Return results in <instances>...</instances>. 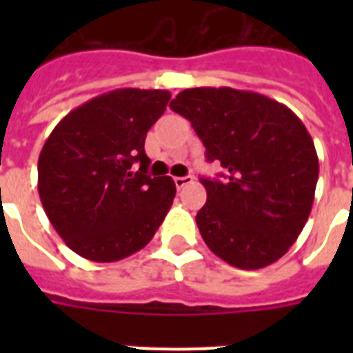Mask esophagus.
Segmentation results:
<instances>
[{
	"mask_svg": "<svg viewBox=\"0 0 353 353\" xmlns=\"http://www.w3.org/2000/svg\"><path fill=\"white\" fill-rule=\"evenodd\" d=\"M194 177L192 176H183V177H174V183H176L177 188H183L187 187L188 183H192Z\"/></svg>",
	"mask_w": 353,
	"mask_h": 353,
	"instance_id": "esophagus-1",
	"label": "esophagus"
}]
</instances>
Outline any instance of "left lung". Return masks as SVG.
I'll list each match as a JSON object with an SVG mask.
<instances>
[{"instance_id":"obj_1","label":"left lung","mask_w":353,"mask_h":353,"mask_svg":"<svg viewBox=\"0 0 353 353\" xmlns=\"http://www.w3.org/2000/svg\"><path fill=\"white\" fill-rule=\"evenodd\" d=\"M190 121L223 179L201 177L207 203L196 214L201 238L238 269L284 256L312 212L319 159L302 121L280 102L232 88H192L170 102Z\"/></svg>"}]
</instances>
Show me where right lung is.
Wrapping results in <instances>:
<instances>
[{
  "label": "right lung",
  "mask_w": 353,
  "mask_h": 353,
  "mask_svg": "<svg viewBox=\"0 0 353 353\" xmlns=\"http://www.w3.org/2000/svg\"><path fill=\"white\" fill-rule=\"evenodd\" d=\"M168 101L165 90L110 91L68 113L47 137L38 192L52 227L80 256H130L154 238L170 210L176 183L150 177L144 152L146 133Z\"/></svg>",
  "instance_id": "1"
}]
</instances>
